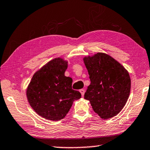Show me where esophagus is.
I'll return each instance as SVG.
<instances>
[{
  "instance_id": "esophagus-1",
  "label": "esophagus",
  "mask_w": 150,
  "mask_h": 150,
  "mask_svg": "<svg viewBox=\"0 0 150 150\" xmlns=\"http://www.w3.org/2000/svg\"><path fill=\"white\" fill-rule=\"evenodd\" d=\"M79 91H80L81 93V96H84L85 92V89H80V90H79Z\"/></svg>"
}]
</instances>
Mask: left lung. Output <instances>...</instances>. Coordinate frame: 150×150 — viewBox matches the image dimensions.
Segmentation results:
<instances>
[{
  "instance_id": "obj_1",
  "label": "left lung",
  "mask_w": 150,
  "mask_h": 150,
  "mask_svg": "<svg viewBox=\"0 0 150 150\" xmlns=\"http://www.w3.org/2000/svg\"><path fill=\"white\" fill-rule=\"evenodd\" d=\"M83 61L91 81L84 98L89 101L101 118L108 120L117 115L129 96L131 79L128 71L103 53L85 57Z\"/></svg>"
}]
</instances>
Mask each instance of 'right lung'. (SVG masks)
<instances>
[{
    "label": "right lung",
    "instance_id": "add662e5",
    "mask_svg": "<svg viewBox=\"0 0 150 150\" xmlns=\"http://www.w3.org/2000/svg\"><path fill=\"white\" fill-rule=\"evenodd\" d=\"M67 63L59 57L50 61L33 75L27 87L30 105L47 120H62L73 101L81 97L80 92L72 89L73 79L65 75Z\"/></svg>",
    "mask_w": 150,
    "mask_h": 150
}]
</instances>
